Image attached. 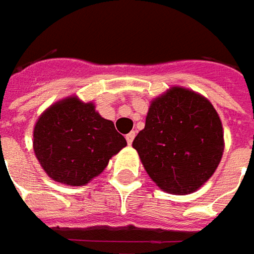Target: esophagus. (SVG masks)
Returning <instances> with one entry per match:
<instances>
[{
  "label": "esophagus",
  "mask_w": 254,
  "mask_h": 254,
  "mask_svg": "<svg viewBox=\"0 0 254 254\" xmlns=\"http://www.w3.org/2000/svg\"><path fill=\"white\" fill-rule=\"evenodd\" d=\"M134 137H135V132L131 131L128 132L127 135H126V140H127V142H128V145H131L132 141H134Z\"/></svg>",
  "instance_id": "34e87169"
}]
</instances>
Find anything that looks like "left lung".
<instances>
[{
  "label": "left lung",
  "instance_id": "left-lung-1",
  "mask_svg": "<svg viewBox=\"0 0 254 254\" xmlns=\"http://www.w3.org/2000/svg\"><path fill=\"white\" fill-rule=\"evenodd\" d=\"M151 180L170 193H190L219 165L223 131L205 97L172 87L150 106L144 130L132 141Z\"/></svg>",
  "mask_w": 254,
  "mask_h": 254
}]
</instances>
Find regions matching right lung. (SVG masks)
<instances>
[{
    "mask_svg": "<svg viewBox=\"0 0 254 254\" xmlns=\"http://www.w3.org/2000/svg\"><path fill=\"white\" fill-rule=\"evenodd\" d=\"M126 145L110 120L103 119L92 103L76 97L51 106L34 130L35 155L45 172L73 187L97 177Z\"/></svg>",
    "mask_w": 254,
    "mask_h": 254,
    "instance_id": "1",
    "label": "right lung"
}]
</instances>
